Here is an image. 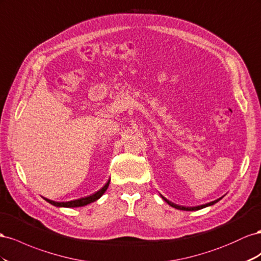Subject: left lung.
Segmentation results:
<instances>
[{"label": "left lung", "instance_id": "left-lung-1", "mask_svg": "<svg viewBox=\"0 0 261 261\" xmlns=\"http://www.w3.org/2000/svg\"><path fill=\"white\" fill-rule=\"evenodd\" d=\"M162 198H163V200L165 201V202H167L170 206H173V207H175V209H178V210H184V211H197V210H200V209H203V207H205V206H210V205H212V204H214V203H217L218 201L221 199H218V200H214V201H212V202H209V203H206V204H202V205H198V206H182V205H178V204H175V203H173V202H170V201H168L166 198H164L163 196H162Z\"/></svg>", "mask_w": 261, "mask_h": 261}]
</instances>
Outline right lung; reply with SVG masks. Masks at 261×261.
<instances>
[{
    "label": "right lung",
    "mask_w": 261,
    "mask_h": 261,
    "mask_svg": "<svg viewBox=\"0 0 261 261\" xmlns=\"http://www.w3.org/2000/svg\"><path fill=\"white\" fill-rule=\"evenodd\" d=\"M109 186V181L103 186V187L101 189H99L97 192L93 193V195L91 196H87V197H84V198H80L77 200H72V201H68V202H57V201H52V200H49V199H46L44 198V200L48 201L49 203H51L52 205L55 206H63V207H77V206H84V205H87L89 203L94 202V201L98 200L103 193H105V191L107 190Z\"/></svg>",
    "instance_id": "right-lung-1"
}]
</instances>
